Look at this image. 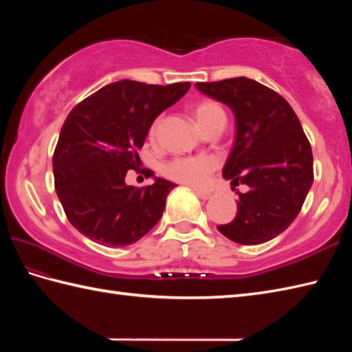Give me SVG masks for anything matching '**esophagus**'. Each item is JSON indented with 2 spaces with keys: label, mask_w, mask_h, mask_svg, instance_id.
<instances>
[{
  "label": "esophagus",
  "mask_w": 352,
  "mask_h": 352,
  "mask_svg": "<svg viewBox=\"0 0 352 352\" xmlns=\"http://www.w3.org/2000/svg\"><path fill=\"white\" fill-rule=\"evenodd\" d=\"M197 195L201 199H210L213 197V193L212 192H206V190H197Z\"/></svg>",
  "instance_id": "1"
}]
</instances>
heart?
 <instances>
[{"instance_id": "b5f03b06", "label": "heart", "mask_w": 352, "mask_h": 352, "mask_svg": "<svg viewBox=\"0 0 352 352\" xmlns=\"http://www.w3.org/2000/svg\"><path fill=\"white\" fill-rule=\"evenodd\" d=\"M192 113L197 122L203 130H208L212 125L226 122V111L222 106L214 100H199L192 106ZM162 118H157L149 129V138L154 139L160 131ZM218 159L212 155H198V157H180L169 162L163 168L164 175L172 180L184 183L193 188L204 186L212 172L218 168Z\"/></svg>"}]
</instances>
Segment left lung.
Returning a JSON list of instances; mask_svg holds the SVG:
<instances>
[{
    "label": "left lung",
    "instance_id": "1",
    "mask_svg": "<svg viewBox=\"0 0 352 352\" xmlns=\"http://www.w3.org/2000/svg\"><path fill=\"white\" fill-rule=\"evenodd\" d=\"M195 86L233 110L236 138L222 175L250 188L239 192L236 218L218 230L242 245L271 241L295 221L313 184L311 146L300 119L281 95L256 80Z\"/></svg>",
    "mask_w": 352,
    "mask_h": 352
}]
</instances>
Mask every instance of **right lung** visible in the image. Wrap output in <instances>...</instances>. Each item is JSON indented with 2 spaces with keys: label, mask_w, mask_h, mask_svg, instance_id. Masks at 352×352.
Masks as SVG:
<instances>
[{
  "label": "right lung",
  "mask_w": 352,
  "mask_h": 352,
  "mask_svg": "<svg viewBox=\"0 0 352 352\" xmlns=\"http://www.w3.org/2000/svg\"><path fill=\"white\" fill-rule=\"evenodd\" d=\"M189 87L121 80L71 110L52 155V172L63 210L81 234L115 248L138 242L160 221L175 184L155 178L151 186L134 188L125 175L138 170V151L154 119Z\"/></svg>",
  "instance_id": "right-lung-1"
}]
</instances>
